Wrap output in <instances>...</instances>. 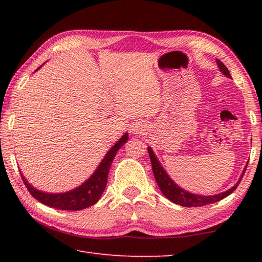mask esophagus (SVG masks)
<instances>
[{"instance_id":"1","label":"esophagus","mask_w":262,"mask_h":262,"mask_svg":"<svg viewBox=\"0 0 262 262\" xmlns=\"http://www.w3.org/2000/svg\"><path fill=\"white\" fill-rule=\"evenodd\" d=\"M145 130V126L144 123H142L141 121H136L130 127V132L132 134H141V133H143Z\"/></svg>"}]
</instances>
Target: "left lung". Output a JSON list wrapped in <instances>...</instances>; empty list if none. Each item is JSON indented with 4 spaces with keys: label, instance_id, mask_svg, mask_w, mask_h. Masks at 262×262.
Masks as SVG:
<instances>
[{
    "label": "left lung",
    "instance_id": "8db88e82",
    "mask_svg": "<svg viewBox=\"0 0 262 262\" xmlns=\"http://www.w3.org/2000/svg\"><path fill=\"white\" fill-rule=\"evenodd\" d=\"M217 66H219L220 70L222 74L225 75L227 77H231L230 75L228 68L222 63L220 60H216ZM148 152H149V157L150 161H151V166H152V172L155 176V179H156V183L158 185L161 192L164 194V196L167 198L168 200L172 201L176 205L183 206V207H202L206 205H210V203H214L222 200V199L227 198L228 195L234 192V189L238 187L239 183L242 181V178L244 173H245V170L247 165L244 168L243 173L241 176V178L237 181V184L233 186L228 190H225L223 193L220 194H215V195H199V194H194L190 193L188 190H185L180 187V186L177 185L173 180L170 178V176L166 173V171L164 170V167L162 166V164L159 163L158 158L156 157V155L152 151V149L148 147Z\"/></svg>",
    "mask_w": 262,
    "mask_h": 262
}]
</instances>
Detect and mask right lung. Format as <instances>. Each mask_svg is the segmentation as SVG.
<instances>
[{
  "label": "right lung",
  "mask_w": 262,
  "mask_h": 262,
  "mask_svg": "<svg viewBox=\"0 0 262 262\" xmlns=\"http://www.w3.org/2000/svg\"><path fill=\"white\" fill-rule=\"evenodd\" d=\"M39 69V68H38ZM37 69V70H38ZM128 141V133L123 134L120 140L111 148L107 154L105 155L103 161L100 162L98 167L92 173V176L86 181H84L78 187L64 193H46L42 190H39L31 186L25 177L21 174L24 184L29 192L34 199H37L39 202L43 203L48 207L56 208L61 210H82L88 207L94 206L99 200L101 194L105 190L106 184H107L108 171L112 164L113 159L117 155L118 150Z\"/></svg>",
  "instance_id": "1"
}]
</instances>
